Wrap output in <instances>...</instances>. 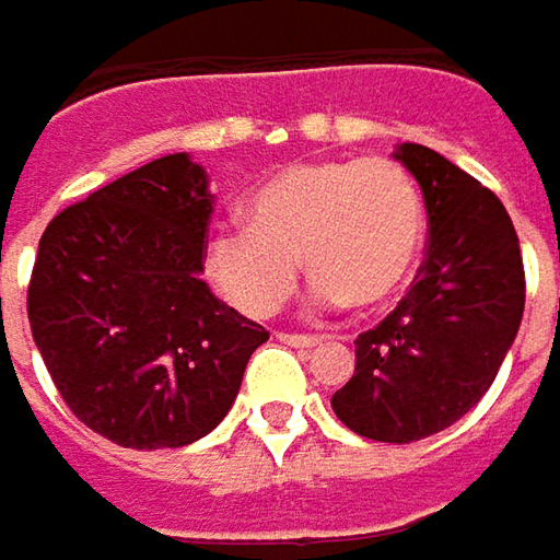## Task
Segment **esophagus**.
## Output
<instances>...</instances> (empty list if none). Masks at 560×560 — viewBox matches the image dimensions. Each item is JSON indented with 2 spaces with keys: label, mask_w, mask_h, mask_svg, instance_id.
Masks as SVG:
<instances>
[{
  "label": "esophagus",
  "mask_w": 560,
  "mask_h": 560,
  "mask_svg": "<svg viewBox=\"0 0 560 560\" xmlns=\"http://www.w3.org/2000/svg\"><path fill=\"white\" fill-rule=\"evenodd\" d=\"M280 342H287L292 349H314V346H320V339L317 336H305V334H280Z\"/></svg>",
  "instance_id": "esophagus-1"
}]
</instances>
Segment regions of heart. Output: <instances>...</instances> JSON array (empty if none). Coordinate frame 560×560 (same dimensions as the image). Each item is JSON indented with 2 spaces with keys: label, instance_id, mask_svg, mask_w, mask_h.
<instances>
[{
  "label": "heart",
  "instance_id": "heart-1",
  "mask_svg": "<svg viewBox=\"0 0 560 560\" xmlns=\"http://www.w3.org/2000/svg\"><path fill=\"white\" fill-rule=\"evenodd\" d=\"M243 214L246 226L211 233L205 270L246 317L290 302L299 261L317 312H380L411 283L423 240L418 186L389 159L290 164L248 192Z\"/></svg>",
  "mask_w": 560,
  "mask_h": 560
}]
</instances>
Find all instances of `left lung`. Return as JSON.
<instances>
[{
  "label": "left lung",
  "mask_w": 560,
  "mask_h": 560,
  "mask_svg": "<svg viewBox=\"0 0 560 560\" xmlns=\"http://www.w3.org/2000/svg\"><path fill=\"white\" fill-rule=\"evenodd\" d=\"M430 224L418 283L355 339L336 418L376 442H418L462 420L492 386L524 317V261L505 205L440 152L401 142Z\"/></svg>",
  "instance_id": "1"
}]
</instances>
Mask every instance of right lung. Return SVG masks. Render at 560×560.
<instances>
[{"label": "right lung", "instance_id": "1", "mask_svg": "<svg viewBox=\"0 0 560 560\" xmlns=\"http://www.w3.org/2000/svg\"><path fill=\"white\" fill-rule=\"evenodd\" d=\"M211 205L205 167L177 152L65 208L39 240L33 342L68 408L124 448L208 436L268 342L202 280Z\"/></svg>", "mask_w": 560, "mask_h": 560}]
</instances>
